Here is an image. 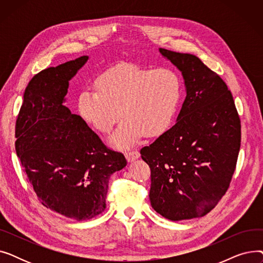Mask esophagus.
<instances>
[{
  "label": "esophagus",
  "mask_w": 263,
  "mask_h": 263,
  "mask_svg": "<svg viewBox=\"0 0 263 263\" xmlns=\"http://www.w3.org/2000/svg\"><path fill=\"white\" fill-rule=\"evenodd\" d=\"M124 156H126V158L129 162H132L136 159H139L141 155L139 153V150H127L126 154H124Z\"/></svg>",
  "instance_id": "34e87169"
}]
</instances>
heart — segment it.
Here are the masks:
<instances>
[{
  "instance_id": "1",
  "label": "heart",
  "mask_w": 263,
  "mask_h": 263,
  "mask_svg": "<svg viewBox=\"0 0 263 263\" xmlns=\"http://www.w3.org/2000/svg\"><path fill=\"white\" fill-rule=\"evenodd\" d=\"M182 80L171 68H145L123 63L96 80V88L79 97L82 117L101 133H109L126 117L110 143L127 147L143 134L158 135L173 121L182 97ZM123 114H121V112Z\"/></svg>"
}]
</instances>
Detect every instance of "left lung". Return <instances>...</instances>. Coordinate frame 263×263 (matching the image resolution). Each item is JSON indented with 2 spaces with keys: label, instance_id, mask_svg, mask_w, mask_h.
<instances>
[{
  "label": "left lung",
  "instance_id": "1",
  "mask_svg": "<svg viewBox=\"0 0 263 263\" xmlns=\"http://www.w3.org/2000/svg\"><path fill=\"white\" fill-rule=\"evenodd\" d=\"M184 79L174 126L141 149L151 171L153 208L171 220L209 213L227 192L241 146V121L220 77L197 57L159 49Z\"/></svg>",
  "mask_w": 263,
  "mask_h": 263
}]
</instances>
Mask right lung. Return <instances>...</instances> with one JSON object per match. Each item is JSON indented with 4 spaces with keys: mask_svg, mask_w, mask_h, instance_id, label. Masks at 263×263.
<instances>
[{
    "mask_svg": "<svg viewBox=\"0 0 263 263\" xmlns=\"http://www.w3.org/2000/svg\"><path fill=\"white\" fill-rule=\"evenodd\" d=\"M87 60L84 55L35 74L16 122V153L39 201L76 220L104 211L108 179L127 165L64 105L69 81Z\"/></svg>",
    "mask_w": 263,
    "mask_h": 263,
    "instance_id": "right-lung-1",
    "label": "right lung"
}]
</instances>
